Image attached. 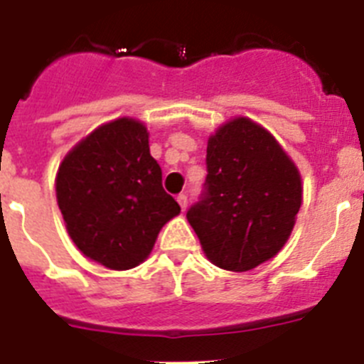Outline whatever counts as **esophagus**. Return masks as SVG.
<instances>
[{
  "label": "esophagus",
  "instance_id": "1",
  "mask_svg": "<svg viewBox=\"0 0 364 364\" xmlns=\"http://www.w3.org/2000/svg\"><path fill=\"white\" fill-rule=\"evenodd\" d=\"M176 202H178V204H180L182 211H186V208H188V195H184V193H180L178 197H176Z\"/></svg>",
  "mask_w": 364,
  "mask_h": 364
}]
</instances>
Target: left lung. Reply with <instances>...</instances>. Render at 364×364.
<instances>
[{"instance_id":"obj_1","label":"left lung","mask_w":364,"mask_h":364,"mask_svg":"<svg viewBox=\"0 0 364 364\" xmlns=\"http://www.w3.org/2000/svg\"><path fill=\"white\" fill-rule=\"evenodd\" d=\"M204 189L186 213L218 268L247 272L281 252L301 208V176L275 138L247 118L210 138Z\"/></svg>"}]
</instances>
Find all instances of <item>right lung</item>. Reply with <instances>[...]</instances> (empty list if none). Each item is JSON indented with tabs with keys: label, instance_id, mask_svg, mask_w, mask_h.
I'll list each match as a JSON object with an SVG mask.
<instances>
[{
	"label": "right lung",
	"instance_id": "add662e5",
	"mask_svg": "<svg viewBox=\"0 0 364 364\" xmlns=\"http://www.w3.org/2000/svg\"><path fill=\"white\" fill-rule=\"evenodd\" d=\"M56 197L73 242L111 269L140 264L164 224L180 213L162 188L147 129L131 118L102 125L67 154Z\"/></svg>",
	"mask_w": 364,
	"mask_h": 364
}]
</instances>
